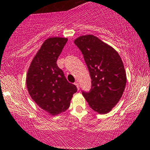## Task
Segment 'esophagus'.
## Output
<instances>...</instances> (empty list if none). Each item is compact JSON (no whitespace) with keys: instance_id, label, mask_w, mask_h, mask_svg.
Returning <instances> with one entry per match:
<instances>
[{"instance_id":"1","label":"esophagus","mask_w":150,"mask_h":150,"mask_svg":"<svg viewBox=\"0 0 150 150\" xmlns=\"http://www.w3.org/2000/svg\"><path fill=\"white\" fill-rule=\"evenodd\" d=\"M75 85H76V86L77 87V89H78V90H79V88H80V86H79V83L78 82H75Z\"/></svg>"}]
</instances>
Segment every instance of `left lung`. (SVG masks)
Masks as SVG:
<instances>
[{"mask_svg": "<svg viewBox=\"0 0 150 150\" xmlns=\"http://www.w3.org/2000/svg\"><path fill=\"white\" fill-rule=\"evenodd\" d=\"M88 67L91 88L82 91L89 106L100 114L110 112L120 100L126 85V73L120 55L112 47L92 35L74 41Z\"/></svg>", "mask_w": 150, "mask_h": 150, "instance_id": "1", "label": "left lung"}]
</instances>
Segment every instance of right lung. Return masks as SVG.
<instances>
[{"mask_svg":"<svg viewBox=\"0 0 150 150\" xmlns=\"http://www.w3.org/2000/svg\"><path fill=\"white\" fill-rule=\"evenodd\" d=\"M68 41L67 38H50L44 42L28 69L27 88L33 100L52 115L69 108L75 85L68 82L57 64V59Z\"/></svg>","mask_w":150,"mask_h":150,"instance_id":"add662e5","label":"right lung"}]
</instances>
